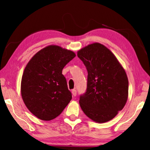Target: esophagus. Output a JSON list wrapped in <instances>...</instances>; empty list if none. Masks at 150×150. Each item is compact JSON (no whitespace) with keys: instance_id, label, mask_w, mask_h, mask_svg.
<instances>
[{"instance_id":"obj_1","label":"esophagus","mask_w":150,"mask_h":150,"mask_svg":"<svg viewBox=\"0 0 150 150\" xmlns=\"http://www.w3.org/2000/svg\"><path fill=\"white\" fill-rule=\"evenodd\" d=\"M71 93H72V95L74 96L77 95V91H76L75 89H73L72 91H71Z\"/></svg>"}]
</instances>
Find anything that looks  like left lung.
Instances as JSON below:
<instances>
[{"label": "left lung", "instance_id": "1", "mask_svg": "<svg viewBox=\"0 0 150 150\" xmlns=\"http://www.w3.org/2000/svg\"><path fill=\"white\" fill-rule=\"evenodd\" d=\"M87 70V89L80 95L81 108L88 118L103 123L115 118L126 105L128 80L112 53L98 43L77 52Z\"/></svg>", "mask_w": 150, "mask_h": 150}]
</instances>
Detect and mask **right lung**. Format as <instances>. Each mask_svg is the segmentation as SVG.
<instances>
[{"instance_id": "1", "label": "right lung", "mask_w": 150, "mask_h": 150, "mask_svg": "<svg viewBox=\"0 0 150 150\" xmlns=\"http://www.w3.org/2000/svg\"><path fill=\"white\" fill-rule=\"evenodd\" d=\"M75 57L71 51L50 45L38 52L27 64L22 77V97L36 117L53 120L71 100L62 69Z\"/></svg>"}]
</instances>
